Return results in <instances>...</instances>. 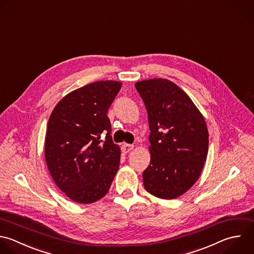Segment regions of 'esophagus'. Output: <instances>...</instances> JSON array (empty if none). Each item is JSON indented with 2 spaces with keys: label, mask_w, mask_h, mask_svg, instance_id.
Listing matches in <instances>:
<instances>
[{
  "label": "esophagus",
  "mask_w": 254,
  "mask_h": 254,
  "mask_svg": "<svg viewBox=\"0 0 254 254\" xmlns=\"http://www.w3.org/2000/svg\"><path fill=\"white\" fill-rule=\"evenodd\" d=\"M133 148H134V146L131 145V144H123V145L121 146V150H122V152H123L124 154L129 153L131 150H133Z\"/></svg>",
  "instance_id": "34e87169"
}]
</instances>
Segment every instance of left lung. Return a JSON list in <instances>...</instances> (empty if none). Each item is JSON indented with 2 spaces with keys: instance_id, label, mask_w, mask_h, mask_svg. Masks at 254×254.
<instances>
[{
  "instance_id": "left-lung-1",
  "label": "left lung",
  "mask_w": 254,
  "mask_h": 254,
  "mask_svg": "<svg viewBox=\"0 0 254 254\" xmlns=\"http://www.w3.org/2000/svg\"><path fill=\"white\" fill-rule=\"evenodd\" d=\"M150 127L151 161L143 183L151 194L172 199L189 190L202 171L208 150L204 118L174 82L152 78L135 83Z\"/></svg>"
}]
</instances>
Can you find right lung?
I'll use <instances>...</instances> for the list:
<instances>
[{
    "instance_id": "right-lung-1",
    "label": "right lung",
    "mask_w": 254,
    "mask_h": 254,
    "mask_svg": "<svg viewBox=\"0 0 254 254\" xmlns=\"http://www.w3.org/2000/svg\"><path fill=\"white\" fill-rule=\"evenodd\" d=\"M122 83L100 80L66 94L53 110L45 157L56 185L78 203H91L109 190L119 169L120 147L111 138L107 111Z\"/></svg>"
}]
</instances>
